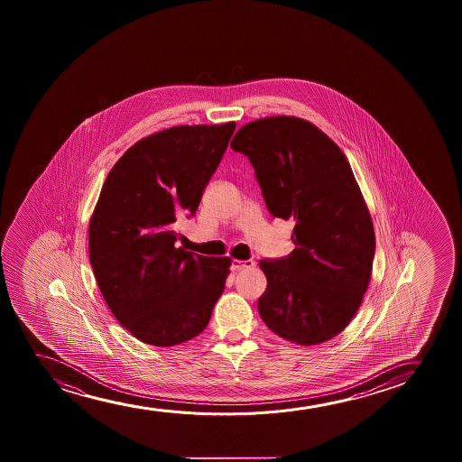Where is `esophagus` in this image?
I'll use <instances>...</instances> for the list:
<instances>
[{"instance_id":"34e87169","label":"esophagus","mask_w":462,"mask_h":462,"mask_svg":"<svg viewBox=\"0 0 462 462\" xmlns=\"http://www.w3.org/2000/svg\"><path fill=\"white\" fill-rule=\"evenodd\" d=\"M253 260H232V263H230L232 272H240V270H245V268H253Z\"/></svg>"}]
</instances>
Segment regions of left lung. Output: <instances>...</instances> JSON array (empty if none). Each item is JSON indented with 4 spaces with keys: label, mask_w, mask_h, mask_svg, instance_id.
<instances>
[{
    "label": "left lung",
    "mask_w": 462,
    "mask_h": 462,
    "mask_svg": "<svg viewBox=\"0 0 462 462\" xmlns=\"http://www.w3.org/2000/svg\"><path fill=\"white\" fill-rule=\"evenodd\" d=\"M232 150L253 164L266 208L293 219L295 249L260 260L262 320L300 346L328 341L347 327L373 272V221L344 152L310 121L270 116L241 127Z\"/></svg>",
    "instance_id": "left-lung-1"
}]
</instances>
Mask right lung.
Segmentation results:
<instances>
[{
    "mask_svg": "<svg viewBox=\"0 0 462 462\" xmlns=\"http://www.w3.org/2000/svg\"><path fill=\"white\" fill-rule=\"evenodd\" d=\"M235 123L175 126L131 146L107 175L89 221V262L116 320L145 344L171 347L207 328L228 257L175 246L196 215Z\"/></svg>",
    "mask_w": 462,
    "mask_h": 462,
    "instance_id": "obj_1",
    "label": "right lung"
}]
</instances>
